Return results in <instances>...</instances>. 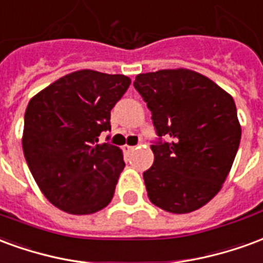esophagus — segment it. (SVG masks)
<instances>
[{
	"label": "esophagus",
	"instance_id": "34e87169",
	"mask_svg": "<svg viewBox=\"0 0 263 263\" xmlns=\"http://www.w3.org/2000/svg\"><path fill=\"white\" fill-rule=\"evenodd\" d=\"M134 149H135V146H129V145H125V146H124V151H126V152H131Z\"/></svg>",
	"mask_w": 263,
	"mask_h": 263
}]
</instances>
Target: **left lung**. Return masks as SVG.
Returning a JSON list of instances; mask_svg holds the SVG:
<instances>
[{
  "instance_id": "8db88e82",
  "label": "left lung",
  "mask_w": 263,
  "mask_h": 263,
  "mask_svg": "<svg viewBox=\"0 0 263 263\" xmlns=\"http://www.w3.org/2000/svg\"><path fill=\"white\" fill-rule=\"evenodd\" d=\"M134 87L159 137L151 145L154 165L143 172L149 200L175 214L203 207L221 190L239 146L234 98L189 69L138 74Z\"/></svg>"
}]
</instances>
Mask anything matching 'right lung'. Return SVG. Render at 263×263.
I'll return each mask as SVG.
<instances>
[{
	"instance_id": "1",
	"label": "right lung",
	"mask_w": 263,
	"mask_h": 263,
	"mask_svg": "<svg viewBox=\"0 0 263 263\" xmlns=\"http://www.w3.org/2000/svg\"><path fill=\"white\" fill-rule=\"evenodd\" d=\"M129 84L124 74L79 70L31 98L22 149L41 192L58 209L92 214L111 201L125 166L122 151L96 142L111 131V109Z\"/></svg>"
}]
</instances>
